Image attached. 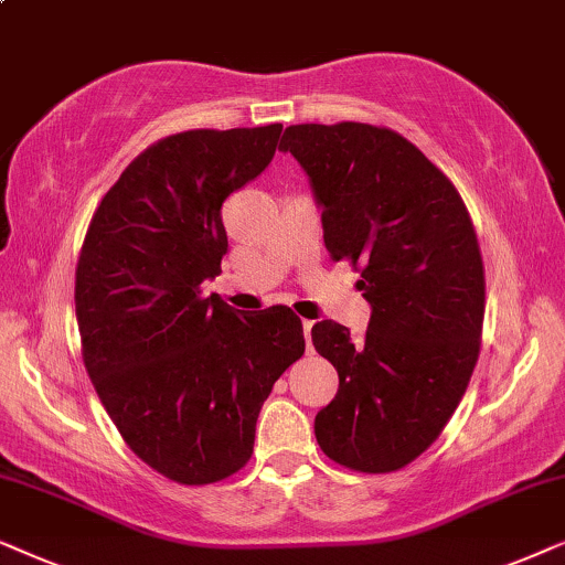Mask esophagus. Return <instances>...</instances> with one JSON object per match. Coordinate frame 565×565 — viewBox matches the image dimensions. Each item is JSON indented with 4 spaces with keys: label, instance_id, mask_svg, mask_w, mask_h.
Wrapping results in <instances>:
<instances>
[{
    "label": "esophagus",
    "instance_id": "esophagus-1",
    "mask_svg": "<svg viewBox=\"0 0 565 565\" xmlns=\"http://www.w3.org/2000/svg\"><path fill=\"white\" fill-rule=\"evenodd\" d=\"M312 320H305L302 322V330H305V341H307V351H310V343H312Z\"/></svg>",
    "mask_w": 565,
    "mask_h": 565
}]
</instances>
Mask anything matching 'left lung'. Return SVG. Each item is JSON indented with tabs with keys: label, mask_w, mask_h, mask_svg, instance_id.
I'll use <instances>...</instances> for the list:
<instances>
[{
	"label": "left lung",
	"mask_w": 565,
	"mask_h": 565,
	"mask_svg": "<svg viewBox=\"0 0 565 565\" xmlns=\"http://www.w3.org/2000/svg\"><path fill=\"white\" fill-rule=\"evenodd\" d=\"M278 149L310 178L330 255L361 263L372 307L359 343L333 320L312 328L338 372L315 416L318 445L351 470H401L434 445L476 370L486 278L470 214L445 172L390 129L299 124Z\"/></svg>",
	"instance_id": "obj_1"
}]
</instances>
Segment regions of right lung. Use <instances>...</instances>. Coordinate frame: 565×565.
Returning <instances> with one entry per match:
<instances>
[{
  "label": "right lung",
  "instance_id": "right-lung-1",
  "mask_svg": "<svg viewBox=\"0 0 565 565\" xmlns=\"http://www.w3.org/2000/svg\"><path fill=\"white\" fill-rule=\"evenodd\" d=\"M281 124L195 129L145 149L103 195L77 263L82 359L126 445L183 486L253 455L274 382L305 353L289 307L201 295L227 253L222 204L268 168Z\"/></svg>",
  "mask_w": 565,
  "mask_h": 565
}]
</instances>
